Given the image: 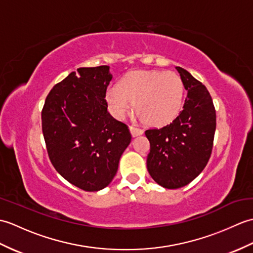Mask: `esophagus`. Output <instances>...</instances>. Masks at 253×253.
<instances>
[{
    "label": "esophagus",
    "mask_w": 253,
    "mask_h": 253,
    "mask_svg": "<svg viewBox=\"0 0 253 253\" xmlns=\"http://www.w3.org/2000/svg\"><path fill=\"white\" fill-rule=\"evenodd\" d=\"M130 132L132 137H137V136H140L143 133V130L140 129V128L138 127H133V126H130Z\"/></svg>",
    "instance_id": "1"
}]
</instances>
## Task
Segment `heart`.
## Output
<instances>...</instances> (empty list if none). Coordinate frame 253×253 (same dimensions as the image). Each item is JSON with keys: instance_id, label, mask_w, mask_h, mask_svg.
Instances as JSON below:
<instances>
[{"instance_id": "b5f03b06", "label": "heart", "mask_w": 253, "mask_h": 253, "mask_svg": "<svg viewBox=\"0 0 253 253\" xmlns=\"http://www.w3.org/2000/svg\"><path fill=\"white\" fill-rule=\"evenodd\" d=\"M105 100L111 113L123 118L135 109L149 125H163L179 112L184 100V84L173 72L137 71L126 75L120 85L107 88Z\"/></svg>"}]
</instances>
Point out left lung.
I'll return each mask as SVG.
<instances>
[{
    "label": "left lung",
    "mask_w": 253,
    "mask_h": 253,
    "mask_svg": "<svg viewBox=\"0 0 253 253\" xmlns=\"http://www.w3.org/2000/svg\"><path fill=\"white\" fill-rule=\"evenodd\" d=\"M176 69L188 91L182 111L168 125L144 132L150 141L149 174L168 189L188 185L206 168L216 128L215 107L206 85L186 69Z\"/></svg>",
    "instance_id": "obj_1"
}]
</instances>
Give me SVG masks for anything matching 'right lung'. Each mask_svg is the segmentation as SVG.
<instances>
[{"label": "right lung", "mask_w": 253, "mask_h": 253, "mask_svg": "<svg viewBox=\"0 0 253 253\" xmlns=\"http://www.w3.org/2000/svg\"><path fill=\"white\" fill-rule=\"evenodd\" d=\"M110 67H80L56 84L41 112L47 154L64 178L84 191L110 185L131 141L126 124L109 112Z\"/></svg>", "instance_id": "obj_1"}]
</instances>
